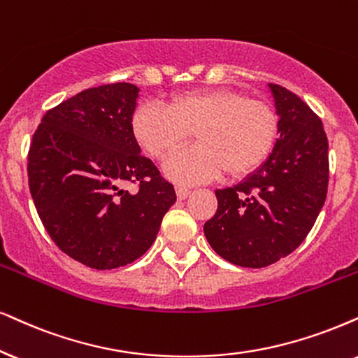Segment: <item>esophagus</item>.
I'll use <instances>...</instances> for the list:
<instances>
[{
	"label": "esophagus",
	"instance_id": "34e87169",
	"mask_svg": "<svg viewBox=\"0 0 358 358\" xmlns=\"http://www.w3.org/2000/svg\"><path fill=\"white\" fill-rule=\"evenodd\" d=\"M175 192H176V196H178V200H185V198H188L189 193H192L185 187H175Z\"/></svg>",
	"mask_w": 358,
	"mask_h": 358
}]
</instances>
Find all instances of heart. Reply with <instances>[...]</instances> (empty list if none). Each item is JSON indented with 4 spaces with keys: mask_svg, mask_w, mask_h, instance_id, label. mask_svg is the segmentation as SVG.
Instances as JSON below:
<instances>
[{
    "mask_svg": "<svg viewBox=\"0 0 358 358\" xmlns=\"http://www.w3.org/2000/svg\"><path fill=\"white\" fill-rule=\"evenodd\" d=\"M132 134L153 158H165L187 143L198 145L166 160L165 175L175 182L200 183L224 171L243 178L273 152L279 117L273 106L231 89L194 90L176 96L166 107L142 103L132 115Z\"/></svg>",
    "mask_w": 358,
    "mask_h": 358,
    "instance_id": "1",
    "label": "heart"
}]
</instances>
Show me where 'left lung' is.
I'll return each mask as SVG.
<instances>
[{
  "label": "left lung",
  "mask_w": 358,
  "mask_h": 358,
  "mask_svg": "<svg viewBox=\"0 0 358 358\" xmlns=\"http://www.w3.org/2000/svg\"><path fill=\"white\" fill-rule=\"evenodd\" d=\"M279 138L268 160L234 187L216 189L218 210L205 223L210 246L243 268H266L296 250L322 210L329 187L324 125L296 94L269 84Z\"/></svg>",
  "instance_id": "8db88e82"
}]
</instances>
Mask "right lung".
<instances>
[{"label":"right lung","instance_id":"add662e5","mask_svg":"<svg viewBox=\"0 0 358 358\" xmlns=\"http://www.w3.org/2000/svg\"><path fill=\"white\" fill-rule=\"evenodd\" d=\"M129 83L76 94L43 117L28 153L29 192L57 248L92 269L127 266L155 241L173 185L140 155ZM137 182L132 194L123 187Z\"/></svg>","mask_w":358,"mask_h":358}]
</instances>
